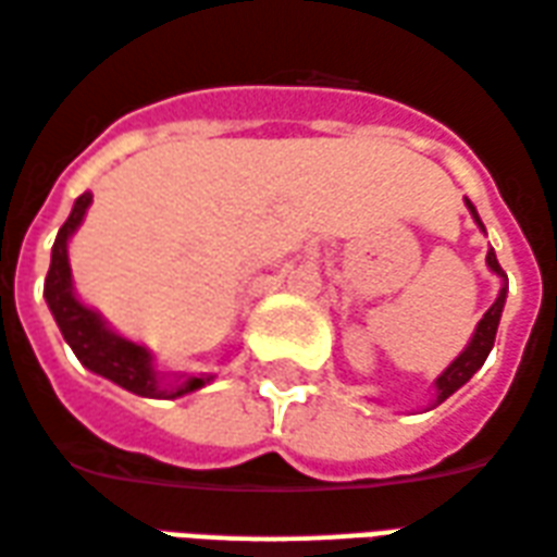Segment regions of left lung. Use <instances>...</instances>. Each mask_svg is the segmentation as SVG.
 Here are the masks:
<instances>
[{
	"label": "left lung",
	"mask_w": 557,
	"mask_h": 557,
	"mask_svg": "<svg viewBox=\"0 0 557 557\" xmlns=\"http://www.w3.org/2000/svg\"><path fill=\"white\" fill-rule=\"evenodd\" d=\"M466 205H469V201H466ZM469 210H472L474 222L481 225L478 210H474L472 205H469ZM481 228H484V225H481ZM486 263H490V270H493V273H498L502 278H505V270H502V267H498V261H495L493 249L486 251ZM505 296H507V287H502L498 299H495L493 306H490V311H486L484 318H481V323H478V329H474L469 347H466V350H462L460 356H457V359H454V362L445 368V373H442L440 380H436V404H442V400L454 395L460 385L469 383V380H472V373L486 362V356H490V350H493V344H495V329H498V320H502Z\"/></svg>",
	"instance_id": "1"
}]
</instances>
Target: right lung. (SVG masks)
Segmentation results:
<instances>
[{
  "label": "right lung",
  "mask_w": 557,
  "mask_h": 557,
  "mask_svg": "<svg viewBox=\"0 0 557 557\" xmlns=\"http://www.w3.org/2000/svg\"><path fill=\"white\" fill-rule=\"evenodd\" d=\"M91 193H83L73 205L71 216L59 228V237L52 243V261L47 282H44V296L50 306L52 318L62 329L64 341L71 344L76 359L88 368V371L107 376L121 388H127L133 395L141 397H181L186 392H195L210 380V376H189L184 383L162 385L157 373L150 368V356L145 347L133 344V341L121 338L107 323L97 318L91 308H85L76 296H73L71 284V263H67V239L83 222L85 210L91 205Z\"/></svg>",
  "instance_id": "obj_1"
}]
</instances>
